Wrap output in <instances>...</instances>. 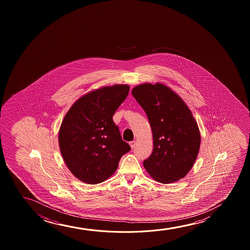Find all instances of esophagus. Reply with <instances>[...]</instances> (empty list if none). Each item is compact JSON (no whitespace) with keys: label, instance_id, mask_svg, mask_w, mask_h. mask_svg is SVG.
I'll return each instance as SVG.
<instances>
[{"label":"esophagus","instance_id":"esophagus-1","mask_svg":"<svg viewBox=\"0 0 250 250\" xmlns=\"http://www.w3.org/2000/svg\"><path fill=\"white\" fill-rule=\"evenodd\" d=\"M130 145L131 148H134L135 146H136V142L135 141H131V142H130Z\"/></svg>","mask_w":250,"mask_h":250}]
</instances>
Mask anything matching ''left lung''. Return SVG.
Wrapping results in <instances>:
<instances>
[{
  "label": "left lung",
  "instance_id": "1",
  "mask_svg": "<svg viewBox=\"0 0 250 250\" xmlns=\"http://www.w3.org/2000/svg\"><path fill=\"white\" fill-rule=\"evenodd\" d=\"M131 93L147 114L154 137V149L144 160V167L161 184L178 181L191 169L201 144L190 110L162 83L140 84Z\"/></svg>",
  "mask_w": 250,
  "mask_h": 250
}]
</instances>
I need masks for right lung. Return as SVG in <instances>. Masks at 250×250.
Segmentation results:
<instances>
[{
    "label": "right lung",
    "mask_w": 250,
    "mask_h": 250,
    "mask_svg": "<svg viewBox=\"0 0 250 250\" xmlns=\"http://www.w3.org/2000/svg\"><path fill=\"white\" fill-rule=\"evenodd\" d=\"M130 87H103L79 98L65 114L59 131L62 157L79 180L96 185L111 177L130 150L113 116Z\"/></svg>",
    "instance_id": "obj_1"
}]
</instances>
